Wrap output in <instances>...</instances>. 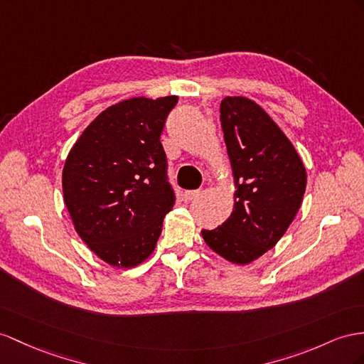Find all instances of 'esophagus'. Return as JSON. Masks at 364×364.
<instances>
[{
    "mask_svg": "<svg viewBox=\"0 0 364 364\" xmlns=\"http://www.w3.org/2000/svg\"><path fill=\"white\" fill-rule=\"evenodd\" d=\"M200 189L198 191H186L184 193H183V198H184V201H192V200H195L200 195Z\"/></svg>",
    "mask_w": 364,
    "mask_h": 364,
    "instance_id": "34e87169",
    "label": "esophagus"
}]
</instances>
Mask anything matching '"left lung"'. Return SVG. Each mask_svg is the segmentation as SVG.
<instances>
[{"label":"left lung","mask_w":364,"mask_h":364,"mask_svg":"<svg viewBox=\"0 0 364 364\" xmlns=\"http://www.w3.org/2000/svg\"><path fill=\"white\" fill-rule=\"evenodd\" d=\"M220 121L235 204L221 226L201 235L213 252L247 264L272 249L294 221L306 191V169L283 130L252 100L226 97Z\"/></svg>","instance_id":"left-lung-1"}]
</instances>
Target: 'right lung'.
<instances>
[{
  "label": "right lung",
  "instance_id": "add662e5",
  "mask_svg": "<svg viewBox=\"0 0 364 364\" xmlns=\"http://www.w3.org/2000/svg\"><path fill=\"white\" fill-rule=\"evenodd\" d=\"M178 97L130 98L107 107L73 144L64 203L81 240L102 262L134 267L154 252L175 192L160 135Z\"/></svg>",
  "mask_w": 364,
  "mask_h": 364
}]
</instances>
